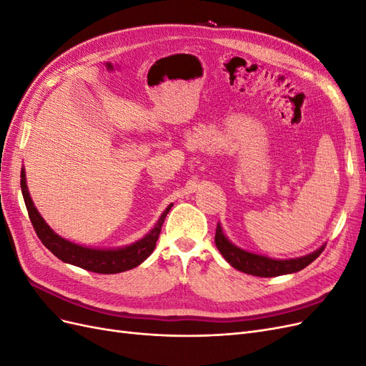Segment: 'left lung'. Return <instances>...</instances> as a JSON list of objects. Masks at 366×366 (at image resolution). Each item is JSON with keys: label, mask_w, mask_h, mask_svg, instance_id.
<instances>
[{"label": "left lung", "mask_w": 366, "mask_h": 366, "mask_svg": "<svg viewBox=\"0 0 366 366\" xmlns=\"http://www.w3.org/2000/svg\"><path fill=\"white\" fill-rule=\"evenodd\" d=\"M215 244L219 253L223 254V258L232 265V267L242 273L259 276V278H273V276L289 274V273L302 270L308 264H312L325 249V244H324L313 253L305 254V257H301V258L272 259L267 257H262V254L246 252L232 244L223 234V229H221L219 224L217 226Z\"/></svg>", "instance_id": "1"}]
</instances>
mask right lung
Segmentation results:
<instances>
[{
    "instance_id": "1",
    "label": "right lung",
    "mask_w": 366,
    "mask_h": 366,
    "mask_svg": "<svg viewBox=\"0 0 366 366\" xmlns=\"http://www.w3.org/2000/svg\"><path fill=\"white\" fill-rule=\"evenodd\" d=\"M21 191H23L24 203H26L33 229H35L36 235L41 239L42 244L46 246L54 257L59 258L64 262H69V264L77 265V267L81 269L90 270L94 273H104V274L127 272L137 267L139 264L145 261L152 253V250L156 249L163 221L172 207V204L166 207V210L159 218L157 224L154 226L145 237L136 242H132V244L119 247V249H92V247L74 244V242L64 239L58 234H54L51 227L46 223V221H44V218L41 217L35 204L31 202L30 194L27 191L24 169L21 171Z\"/></svg>"
}]
</instances>
